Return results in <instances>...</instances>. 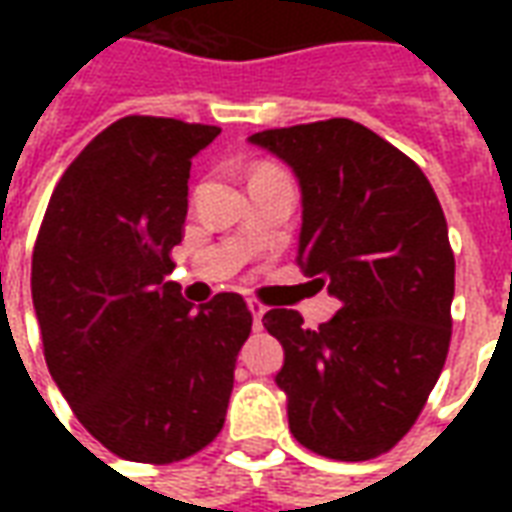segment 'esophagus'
Masks as SVG:
<instances>
[{
	"label": "esophagus",
	"instance_id": "1",
	"mask_svg": "<svg viewBox=\"0 0 512 512\" xmlns=\"http://www.w3.org/2000/svg\"><path fill=\"white\" fill-rule=\"evenodd\" d=\"M266 304L257 299H249V312H252V318H255V329H263V315H266Z\"/></svg>",
	"mask_w": 512,
	"mask_h": 512
}]
</instances>
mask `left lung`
<instances>
[{"label":"left lung","mask_w":512,"mask_h":512,"mask_svg":"<svg viewBox=\"0 0 512 512\" xmlns=\"http://www.w3.org/2000/svg\"><path fill=\"white\" fill-rule=\"evenodd\" d=\"M249 142L296 172V263L340 299L318 329L285 307L263 315L285 348L290 433L323 458L370 461L417 422L450 351L455 257L439 197L406 153L345 117Z\"/></svg>","instance_id":"8db88e82"}]
</instances>
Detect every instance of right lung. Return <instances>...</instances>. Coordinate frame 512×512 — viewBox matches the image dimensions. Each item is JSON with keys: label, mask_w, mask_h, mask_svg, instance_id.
<instances>
[{"label": "right lung", "mask_w": 512, "mask_h": 512, "mask_svg": "<svg viewBox=\"0 0 512 512\" xmlns=\"http://www.w3.org/2000/svg\"><path fill=\"white\" fill-rule=\"evenodd\" d=\"M219 131L175 117L117 120L62 172L35 241L32 304L51 378L126 461H183L219 436L252 332L238 293L194 310L167 282L191 158Z\"/></svg>", "instance_id": "obj_1"}]
</instances>
